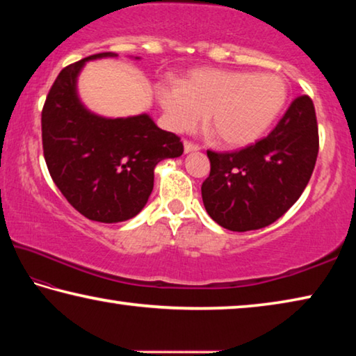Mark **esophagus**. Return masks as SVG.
Segmentation results:
<instances>
[{
	"instance_id": "obj_1",
	"label": "esophagus",
	"mask_w": 356,
	"mask_h": 356,
	"mask_svg": "<svg viewBox=\"0 0 356 356\" xmlns=\"http://www.w3.org/2000/svg\"><path fill=\"white\" fill-rule=\"evenodd\" d=\"M201 147L197 146V144H193L190 141H184V152L185 154H190V152H196V150H200Z\"/></svg>"
}]
</instances>
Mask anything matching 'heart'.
Listing matches in <instances>:
<instances>
[{"mask_svg": "<svg viewBox=\"0 0 356 356\" xmlns=\"http://www.w3.org/2000/svg\"><path fill=\"white\" fill-rule=\"evenodd\" d=\"M156 100L171 130H195L207 114L222 146L238 149L256 143L280 116L287 84L275 74L195 69L180 86L160 84Z\"/></svg>", "mask_w": 356, "mask_h": 356, "instance_id": "b5f03b06", "label": "heart"}]
</instances>
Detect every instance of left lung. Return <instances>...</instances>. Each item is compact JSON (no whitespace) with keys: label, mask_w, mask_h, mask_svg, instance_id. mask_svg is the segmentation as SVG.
Wrapping results in <instances>:
<instances>
[{"label":"left lung","mask_w":356,"mask_h":356,"mask_svg":"<svg viewBox=\"0 0 356 356\" xmlns=\"http://www.w3.org/2000/svg\"><path fill=\"white\" fill-rule=\"evenodd\" d=\"M317 152L314 104L300 95L264 140L237 152L207 150L210 174L201 186L204 207L215 222L234 232L272 225L306 188Z\"/></svg>","instance_id":"8db88e82"}]
</instances>
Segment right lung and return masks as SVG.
Wrapping results in <instances>:
<instances>
[{"instance_id":"right-lung-1","label":"right lung","mask_w":356,"mask_h":356,"mask_svg":"<svg viewBox=\"0 0 356 356\" xmlns=\"http://www.w3.org/2000/svg\"><path fill=\"white\" fill-rule=\"evenodd\" d=\"M99 53L61 70L42 110V146L53 182L75 210L99 222L136 216L154 188V170L184 154L180 138L156 127L147 113L104 118L78 97V75ZM138 59V58H136Z\"/></svg>"}]
</instances>
